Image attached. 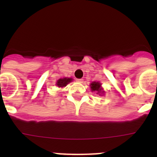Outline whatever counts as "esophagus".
<instances>
[{
	"label": "esophagus",
	"mask_w": 157,
	"mask_h": 157,
	"mask_svg": "<svg viewBox=\"0 0 157 157\" xmlns=\"http://www.w3.org/2000/svg\"><path fill=\"white\" fill-rule=\"evenodd\" d=\"M76 81H77L78 82H79V83H82L83 82V79H82V78H78V79H76Z\"/></svg>",
	"instance_id": "1"
}]
</instances>
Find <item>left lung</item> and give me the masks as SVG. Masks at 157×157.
Returning a JSON list of instances; mask_svg holds the SVG:
<instances>
[{
    "label": "left lung",
    "instance_id": "obj_1",
    "mask_svg": "<svg viewBox=\"0 0 157 157\" xmlns=\"http://www.w3.org/2000/svg\"><path fill=\"white\" fill-rule=\"evenodd\" d=\"M90 89L92 92H96L98 94L101 96L103 94L105 91L103 90V88H101V84L99 82H93L90 84Z\"/></svg>",
    "mask_w": 157,
    "mask_h": 157
}]
</instances>
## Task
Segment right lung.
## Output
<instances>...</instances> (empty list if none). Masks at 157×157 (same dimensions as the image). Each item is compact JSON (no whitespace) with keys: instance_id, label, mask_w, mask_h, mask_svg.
Masks as SVG:
<instances>
[{"instance_id":"add662e5","label":"right lung","mask_w":157,"mask_h":157,"mask_svg":"<svg viewBox=\"0 0 157 157\" xmlns=\"http://www.w3.org/2000/svg\"><path fill=\"white\" fill-rule=\"evenodd\" d=\"M72 81V78H59L57 82H56V86L58 87H65L69 82Z\"/></svg>"}]
</instances>
